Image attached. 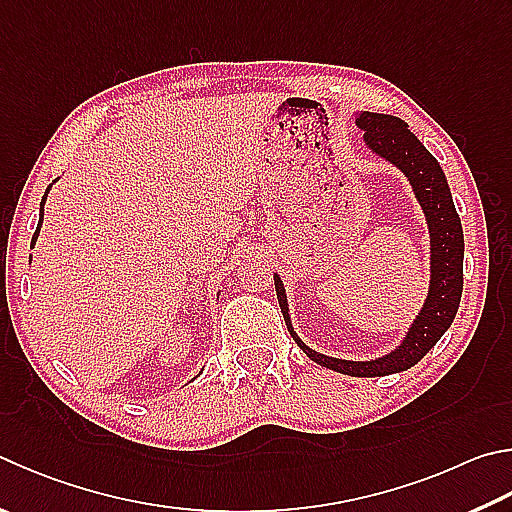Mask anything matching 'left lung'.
<instances>
[{"label":"left lung","mask_w":512,"mask_h":512,"mask_svg":"<svg viewBox=\"0 0 512 512\" xmlns=\"http://www.w3.org/2000/svg\"><path fill=\"white\" fill-rule=\"evenodd\" d=\"M356 123L360 129H365V141L371 150L405 172L427 217V226H430L432 237V280L423 311L418 313L403 345L394 353H389V356L369 362L338 360L309 349L295 336L291 320H288L284 286L277 275L275 291L282 306L286 327L291 331L297 347L306 356L322 367L340 371V374L369 378L396 374V371L414 367L439 342L443 333L450 329L463 291V230L441 165L436 163V159L425 150L423 143L407 129L405 120L365 111V114L356 118Z\"/></svg>","instance_id":"left-lung-1"}]
</instances>
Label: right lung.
<instances>
[{"label": "right lung", "instance_id": "add662e5", "mask_svg": "<svg viewBox=\"0 0 512 512\" xmlns=\"http://www.w3.org/2000/svg\"><path fill=\"white\" fill-rule=\"evenodd\" d=\"M46 199V197H44ZM44 199H42V215H40V224H37V230H35V235H33V241L37 239V232H40V226H42V217H44Z\"/></svg>", "mask_w": 512, "mask_h": 512}]
</instances>
